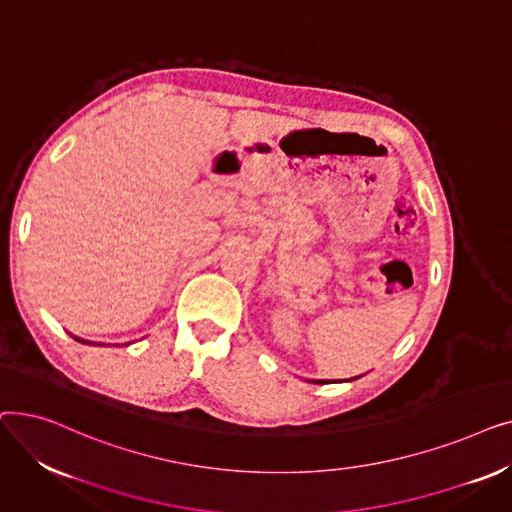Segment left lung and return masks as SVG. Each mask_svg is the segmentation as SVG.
<instances>
[{
	"label": "left lung",
	"mask_w": 512,
	"mask_h": 512,
	"mask_svg": "<svg viewBox=\"0 0 512 512\" xmlns=\"http://www.w3.org/2000/svg\"><path fill=\"white\" fill-rule=\"evenodd\" d=\"M348 382V380H346ZM313 384H328L326 380H313Z\"/></svg>",
	"instance_id": "8db88e82"
}]
</instances>
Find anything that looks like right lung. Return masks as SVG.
I'll return each instance as SVG.
<instances>
[{"label":"right lung","mask_w":512,"mask_h":512,"mask_svg":"<svg viewBox=\"0 0 512 512\" xmlns=\"http://www.w3.org/2000/svg\"><path fill=\"white\" fill-rule=\"evenodd\" d=\"M74 340H78V342H83V344H99V342H89V340H83V338H76V336H74Z\"/></svg>","instance_id":"obj_1"}]
</instances>
